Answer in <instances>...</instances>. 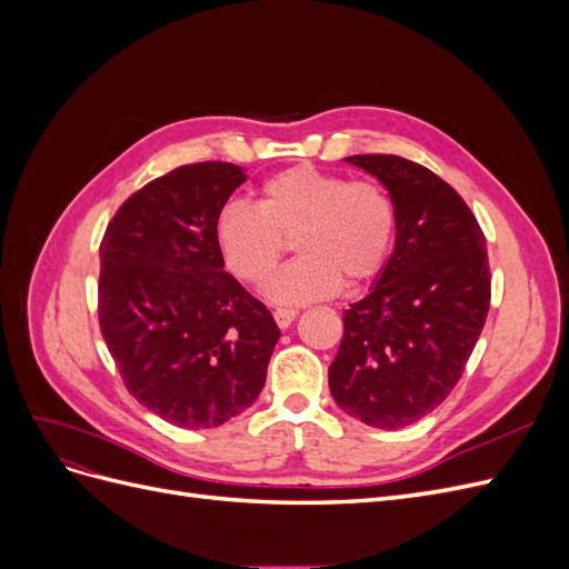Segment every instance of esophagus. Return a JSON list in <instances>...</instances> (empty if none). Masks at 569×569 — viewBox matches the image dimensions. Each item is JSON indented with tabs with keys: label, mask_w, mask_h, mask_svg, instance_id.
Here are the masks:
<instances>
[{
	"label": "esophagus",
	"mask_w": 569,
	"mask_h": 569,
	"mask_svg": "<svg viewBox=\"0 0 569 569\" xmlns=\"http://www.w3.org/2000/svg\"><path fill=\"white\" fill-rule=\"evenodd\" d=\"M272 318H274V322H278V325L282 327V330H284V327H289L291 322H295L297 311H295V308H278V311L272 313Z\"/></svg>",
	"instance_id": "34e87169"
}]
</instances>
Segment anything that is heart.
I'll use <instances>...</instances> for the list:
<instances>
[{
    "mask_svg": "<svg viewBox=\"0 0 569 569\" xmlns=\"http://www.w3.org/2000/svg\"><path fill=\"white\" fill-rule=\"evenodd\" d=\"M396 211L372 182H351L311 163L291 166L258 187L256 209L232 201L216 218V242L228 270L261 287L278 270L295 237L299 261L272 280L278 303L332 297L349 284L375 280L389 261Z\"/></svg>",
    "mask_w": 569,
    "mask_h": 569,
    "instance_id": "b5f03b06",
    "label": "heart"
}]
</instances>
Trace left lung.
Segmentation results:
<instances>
[{
	"instance_id": "1",
	"label": "left lung",
	"mask_w": 569,
	"mask_h": 569,
	"mask_svg": "<svg viewBox=\"0 0 569 569\" xmlns=\"http://www.w3.org/2000/svg\"><path fill=\"white\" fill-rule=\"evenodd\" d=\"M349 163L380 180L396 211V244L380 280L343 313L330 391L351 418L401 429L458 385L491 301L487 239L456 189L393 153Z\"/></svg>"
}]
</instances>
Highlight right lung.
<instances>
[{
    "mask_svg": "<svg viewBox=\"0 0 569 569\" xmlns=\"http://www.w3.org/2000/svg\"><path fill=\"white\" fill-rule=\"evenodd\" d=\"M244 180L226 161L170 170L123 201L99 247L101 337L126 389L182 429L244 412L280 339L216 242V218Z\"/></svg>",
    "mask_w": 569,
    "mask_h": 569,
    "instance_id": "obj_1",
    "label": "right lung"
}]
</instances>
